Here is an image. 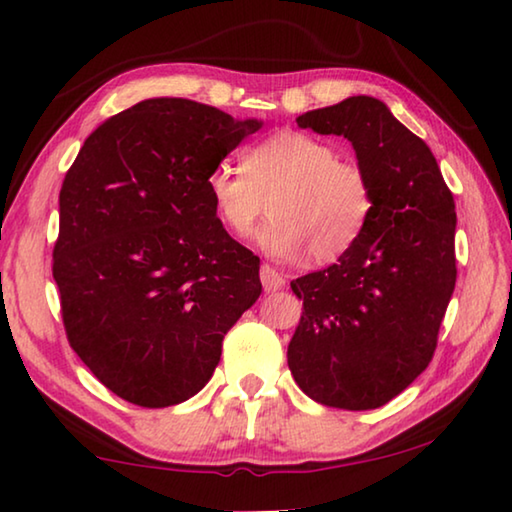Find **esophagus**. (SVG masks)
<instances>
[{"instance_id": "34e87169", "label": "esophagus", "mask_w": 512, "mask_h": 512, "mask_svg": "<svg viewBox=\"0 0 512 512\" xmlns=\"http://www.w3.org/2000/svg\"><path fill=\"white\" fill-rule=\"evenodd\" d=\"M259 277H262V284H264V291L266 293H275L284 289V277L275 271L271 266H262V271H259Z\"/></svg>"}]
</instances>
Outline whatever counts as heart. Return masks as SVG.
Returning a JSON list of instances; mask_svg holds the SVG:
<instances>
[{
    "instance_id": "1",
    "label": "heart",
    "mask_w": 512,
    "mask_h": 512,
    "mask_svg": "<svg viewBox=\"0 0 512 512\" xmlns=\"http://www.w3.org/2000/svg\"><path fill=\"white\" fill-rule=\"evenodd\" d=\"M223 228L248 237L264 212L257 244L275 259L327 264L357 244L372 214V185L357 162L339 160L327 142L282 131L244 155V171L221 162L205 180Z\"/></svg>"
}]
</instances>
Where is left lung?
Returning a JSON list of instances; mask_svg holds the SVG:
<instances>
[{"label": "left lung", "mask_w": 512, "mask_h": 512, "mask_svg": "<svg viewBox=\"0 0 512 512\" xmlns=\"http://www.w3.org/2000/svg\"><path fill=\"white\" fill-rule=\"evenodd\" d=\"M300 128L343 135L372 185V214L339 262L291 282L296 384L334 409H379L424 372L456 284V205L427 144L384 101L348 97Z\"/></svg>", "instance_id": "1"}]
</instances>
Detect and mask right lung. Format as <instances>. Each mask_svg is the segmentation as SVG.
<instances>
[{
    "label": "right lung",
    "instance_id": "right-lung-1",
    "mask_svg": "<svg viewBox=\"0 0 512 512\" xmlns=\"http://www.w3.org/2000/svg\"><path fill=\"white\" fill-rule=\"evenodd\" d=\"M262 124L146 99L103 121L67 171L54 248L67 339L121 400L196 395L262 293L259 257L225 232L205 185Z\"/></svg>",
    "mask_w": 512,
    "mask_h": 512
}]
</instances>
